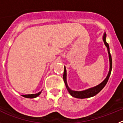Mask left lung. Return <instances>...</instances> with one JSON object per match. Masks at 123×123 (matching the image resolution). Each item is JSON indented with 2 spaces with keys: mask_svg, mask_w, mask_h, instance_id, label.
Instances as JSON below:
<instances>
[{
  "mask_svg": "<svg viewBox=\"0 0 123 123\" xmlns=\"http://www.w3.org/2000/svg\"><path fill=\"white\" fill-rule=\"evenodd\" d=\"M103 41L106 47H107L108 51V54H109V59H110V71L108 72L107 77L103 82H101V84H99L98 85H97L96 87H93V88H89V89L85 90L84 91H80V92H77V91H73L72 90H70V88L68 87V84H67V81H66V69L64 67V75H63V79L64 81V83L66 84V87L68 89V92L70 94V95L72 96L73 97L77 98H89V97H93V96L96 95L97 93H98L101 90L104 88V87L106 85V83L108 82V80L109 79V77L110 76L111 72V69H112V59H111V55L110 53V48H109L108 44L106 43V34L105 33L103 35Z\"/></svg>",
  "mask_w": 123,
  "mask_h": 123,
  "instance_id": "1",
  "label": "left lung"
}]
</instances>
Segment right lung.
I'll return each mask as SVG.
<instances>
[{
	"label": "right lung",
	"instance_id": "right-lung-1",
	"mask_svg": "<svg viewBox=\"0 0 123 123\" xmlns=\"http://www.w3.org/2000/svg\"><path fill=\"white\" fill-rule=\"evenodd\" d=\"M41 92H38V93H36V94H30V95H23V97H25V98H36L38 96H39L40 95V93H41Z\"/></svg>",
	"mask_w": 123,
	"mask_h": 123
}]
</instances>
